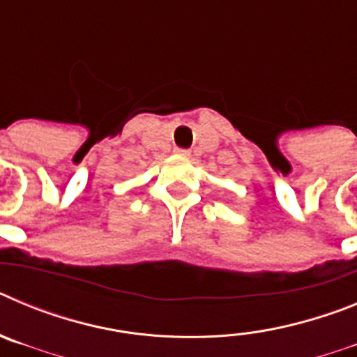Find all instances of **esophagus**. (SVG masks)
<instances>
[{"mask_svg": "<svg viewBox=\"0 0 357 357\" xmlns=\"http://www.w3.org/2000/svg\"><path fill=\"white\" fill-rule=\"evenodd\" d=\"M175 153H176V155H181V157H189V155H191V151L184 150V148H175Z\"/></svg>", "mask_w": 357, "mask_h": 357, "instance_id": "34e87169", "label": "esophagus"}]
</instances>
